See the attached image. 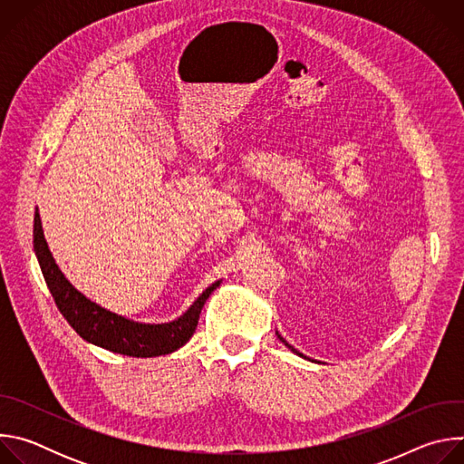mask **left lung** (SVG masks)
Listing matches in <instances>:
<instances>
[{
    "label": "left lung",
    "mask_w": 464,
    "mask_h": 464,
    "mask_svg": "<svg viewBox=\"0 0 464 464\" xmlns=\"http://www.w3.org/2000/svg\"><path fill=\"white\" fill-rule=\"evenodd\" d=\"M277 338H279V340H281V342H283V343H285V345H286V347H288V349H290V351H292V353H295V354H299V356H303V354H301V353H299V351H295V349H294V347H292V345H288V343H286V340H285V338H281V334H279V333H277ZM303 358H306V356H303Z\"/></svg>",
    "instance_id": "1"
}]
</instances>
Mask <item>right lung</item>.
<instances>
[{"label": "right lung", "instance_id": "right-lung-1", "mask_svg": "<svg viewBox=\"0 0 464 464\" xmlns=\"http://www.w3.org/2000/svg\"><path fill=\"white\" fill-rule=\"evenodd\" d=\"M33 233L36 258L40 262L44 279L60 314L68 319V323L73 326V330L82 340L117 354L134 358H154L170 354L183 347L194 334L198 317H200V312L208 297L222 283L217 281L209 288H206L202 295L188 306V310L174 321L158 324L140 323L102 308L101 304L93 303L84 294H81L63 277L45 242L38 208L34 213Z\"/></svg>", "mask_w": 464, "mask_h": 464}]
</instances>
